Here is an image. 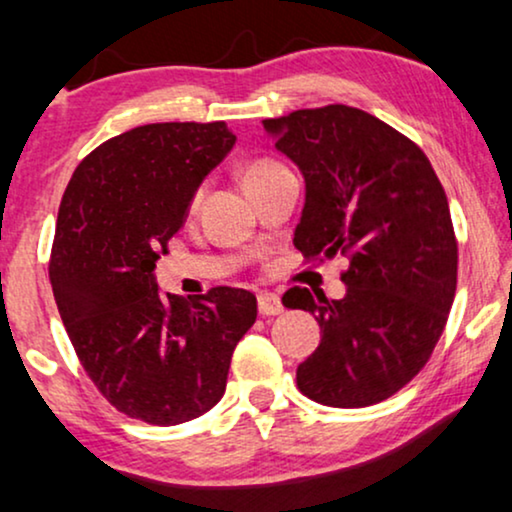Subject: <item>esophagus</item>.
Wrapping results in <instances>:
<instances>
[{"label": "esophagus", "mask_w": 512, "mask_h": 512, "mask_svg": "<svg viewBox=\"0 0 512 512\" xmlns=\"http://www.w3.org/2000/svg\"><path fill=\"white\" fill-rule=\"evenodd\" d=\"M257 307H260V315H264V317H274L283 312V303H281L279 295L267 293V291L257 295Z\"/></svg>", "instance_id": "esophagus-1"}]
</instances>
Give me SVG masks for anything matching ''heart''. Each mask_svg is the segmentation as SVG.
Here are the masks:
<instances>
[{
    "label": "heart",
    "mask_w": 512,
    "mask_h": 512,
    "mask_svg": "<svg viewBox=\"0 0 512 512\" xmlns=\"http://www.w3.org/2000/svg\"><path fill=\"white\" fill-rule=\"evenodd\" d=\"M276 166H281V164L272 162V159H257V162H250V164L243 169V183L250 181V178L260 176V174H267V171L276 169ZM200 195H202V190H197L195 197H193V205H195L197 200H200Z\"/></svg>",
    "instance_id": "1"
}]
</instances>
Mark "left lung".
I'll return each mask as SVG.
<instances>
[{
    "label": "left lung",
    "mask_w": 512,
    "mask_h": 512,
    "mask_svg": "<svg viewBox=\"0 0 512 512\" xmlns=\"http://www.w3.org/2000/svg\"><path fill=\"white\" fill-rule=\"evenodd\" d=\"M264 128L305 176L293 245L307 262L350 260L341 300L300 286L283 295L322 329L295 372L298 389L331 408L381 403L427 365L455 298L458 240L439 176L410 138L346 104Z\"/></svg>",
    "instance_id": "1"
}]
</instances>
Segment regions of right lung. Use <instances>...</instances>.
I'll list each match as a JSON object with an SVG mask.
<instances>
[{
  "mask_svg": "<svg viewBox=\"0 0 512 512\" xmlns=\"http://www.w3.org/2000/svg\"><path fill=\"white\" fill-rule=\"evenodd\" d=\"M233 145L224 121L147 123L92 150L61 197L49 257L61 322L102 396L147 424L212 410L257 319L243 288L217 286L188 303L155 281L195 190Z\"/></svg>",
  "mask_w": 512,
  "mask_h": 512,
  "instance_id": "1",
  "label": "right lung"
}]
</instances>
